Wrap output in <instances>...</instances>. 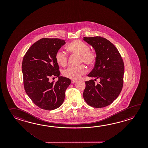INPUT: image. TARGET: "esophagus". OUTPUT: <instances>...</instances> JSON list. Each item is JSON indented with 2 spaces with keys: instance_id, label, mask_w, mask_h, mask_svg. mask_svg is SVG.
I'll use <instances>...</instances> for the list:
<instances>
[{
  "instance_id": "esophagus-1",
  "label": "esophagus",
  "mask_w": 148,
  "mask_h": 148,
  "mask_svg": "<svg viewBox=\"0 0 148 148\" xmlns=\"http://www.w3.org/2000/svg\"><path fill=\"white\" fill-rule=\"evenodd\" d=\"M76 82H77L76 80H73H73H71V83H72V84H74V83H75Z\"/></svg>"
}]
</instances>
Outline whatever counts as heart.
<instances>
[{"instance_id": "obj_1", "label": "heart", "mask_w": 148, "mask_h": 148, "mask_svg": "<svg viewBox=\"0 0 148 148\" xmlns=\"http://www.w3.org/2000/svg\"><path fill=\"white\" fill-rule=\"evenodd\" d=\"M70 53L80 56L79 63H85L87 66H93L97 60V54L94 51L90 50V47L87 43L80 40H75L71 42L66 47ZM56 60L61 66H66L68 61V54L61 50H59L56 54ZM87 72V69L84 65L77 67L70 66L62 71L63 76L73 79H79Z\"/></svg>"}]
</instances>
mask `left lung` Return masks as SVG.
Instances as JSON below:
<instances>
[{"label":"left lung","mask_w":148,"mask_h":148,"mask_svg":"<svg viewBox=\"0 0 148 148\" xmlns=\"http://www.w3.org/2000/svg\"><path fill=\"white\" fill-rule=\"evenodd\" d=\"M84 40L94 48L97 56L94 68L88 76L99 78L100 82L97 84L93 79L85 82L83 97L91 107H106L116 99L123 88V59L115 46L105 38L97 36L85 37Z\"/></svg>","instance_id":"obj_1"}]
</instances>
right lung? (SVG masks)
Wrapping results in <instances>:
<instances>
[{
    "instance_id": "right-lung-1",
    "label": "right lung",
    "mask_w": 148,
    "mask_h": 148,
    "mask_svg": "<svg viewBox=\"0 0 148 148\" xmlns=\"http://www.w3.org/2000/svg\"><path fill=\"white\" fill-rule=\"evenodd\" d=\"M64 40L42 38L28 49L23 59L22 73L25 91L37 106L45 110L57 109L63 103L70 79L59 77L56 54L65 44ZM59 77L57 82L50 78Z\"/></svg>"
}]
</instances>
